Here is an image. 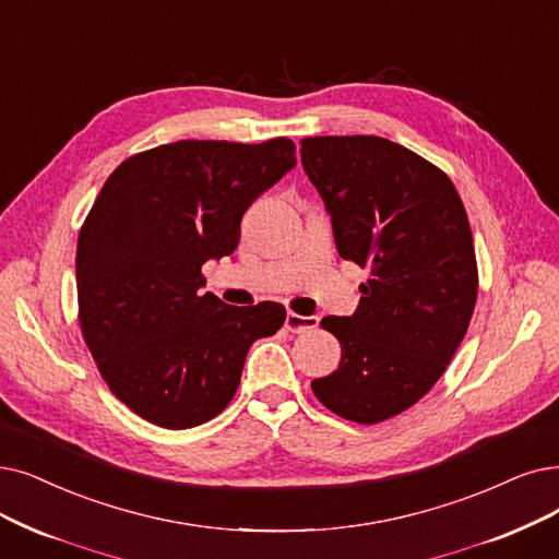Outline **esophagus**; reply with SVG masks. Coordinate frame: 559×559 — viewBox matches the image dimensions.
I'll return each mask as SVG.
<instances>
[{
  "instance_id": "1",
  "label": "esophagus",
  "mask_w": 559,
  "mask_h": 559,
  "mask_svg": "<svg viewBox=\"0 0 559 559\" xmlns=\"http://www.w3.org/2000/svg\"><path fill=\"white\" fill-rule=\"evenodd\" d=\"M317 325H319V317H300V314H296V311H288L286 321H284V328L288 332H296V334L317 328Z\"/></svg>"
}]
</instances>
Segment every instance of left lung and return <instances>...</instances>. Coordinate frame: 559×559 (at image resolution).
<instances>
[{"label":"left lung","instance_id":"left-lung-1","mask_svg":"<svg viewBox=\"0 0 559 559\" xmlns=\"http://www.w3.org/2000/svg\"><path fill=\"white\" fill-rule=\"evenodd\" d=\"M300 158L340 257L371 273L350 317L321 321L342 360L311 390L344 419L383 421L436 385L471 325V225L450 176L385 138H307Z\"/></svg>","mask_w":559,"mask_h":559}]
</instances>
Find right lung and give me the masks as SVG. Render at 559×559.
Segmentation results:
<instances>
[{
  "label": "right lung",
  "instance_id": "right-lung-1",
  "mask_svg": "<svg viewBox=\"0 0 559 559\" xmlns=\"http://www.w3.org/2000/svg\"><path fill=\"white\" fill-rule=\"evenodd\" d=\"M296 167V144L181 140L109 174L78 238L80 325L117 399L163 429L199 427L234 399L250 346L280 302L202 294V265L234 254L240 219Z\"/></svg>",
  "mask_w": 559,
  "mask_h": 559
}]
</instances>
